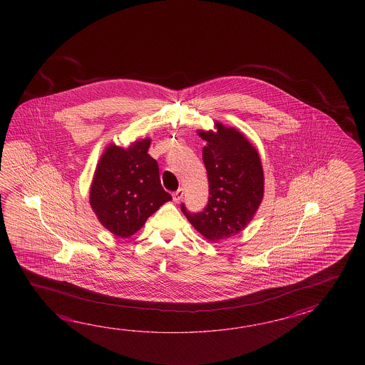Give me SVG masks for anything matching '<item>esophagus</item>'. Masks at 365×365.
<instances>
[{
	"label": "esophagus",
	"instance_id": "1",
	"mask_svg": "<svg viewBox=\"0 0 365 365\" xmlns=\"http://www.w3.org/2000/svg\"><path fill=\"white\" fill-rule=\"evenodd\" d=\"M182 195H184V190L180 187L175 193L172 194V198H173L175 202H180V200L182 198Z\"/></svg>",
	"mask_w": 365,
	"mask_h": 365
}]
</instances>
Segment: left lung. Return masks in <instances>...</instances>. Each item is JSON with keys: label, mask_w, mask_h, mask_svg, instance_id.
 Returning a JSON list of instances; mask_svg holds the SVG:
<instances>
[{"label": "left lung", "mask_w": 365, "mask_h": 365, "mask_svg": "<svg viewBox=\"0 0 365 365\" xmlns=\"http://www.w3.org/2000/svg\"><path fill=\"white\" fill-rule=\"evenodd\" d=\"M217 132L198 130L206 140L202 159L209 179V203L201 212L181 211L207 240L241 232L264 198V170L255 146L240 132L215 123Z\"/></svg>", "instance_id": "obj_1"}]
</instances>
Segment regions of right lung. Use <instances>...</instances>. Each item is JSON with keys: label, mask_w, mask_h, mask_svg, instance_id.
<instances>
[{"label": "right lung", "mask_w": 365, "mask_h": 365, "mask_svg": "<svg viewBox=\"0 0 365 365\" xmlns=\"http://www.w3.org/2000/svg\"><path fill=\"white\" fill-rule=\"evenodd\" d=\"M150 138L129 148L109 145L96 167L90 189V205L109 232L129 237L156 210L171 201L160 184L159 167L148 155Z\"/></svg>", "instance_id": "1"}]
</instances>
